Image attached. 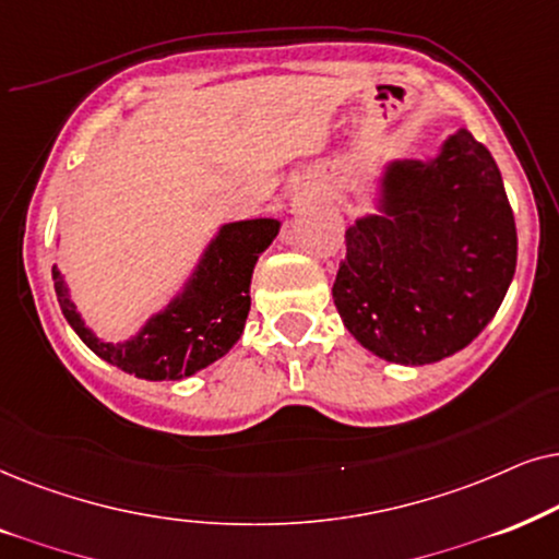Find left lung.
<instances>
[{"mask_svg":"<svg viewBox=\"0 0 559 559\" xmlns=\"http://www.w3.org/2000/svg\"><path fill=\"white\" fill-rule=\"evenodd\" d=\"M381 214L345 233L332 296L349 334L401 366L478 337L516 271V222L488 147L460 130L431 160H393Z\"/></svg>","mask_w":559,"mask_h":559,"instance_id":"obj_1","label":"left lung"}]
</instances>
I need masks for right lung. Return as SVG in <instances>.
<instances>
[{
    "instance_id": "obj_1",
    "label": "right lung",
    "mask_w": 559,
    "mask_h": 559,
    "mask_svg": "<svg viewBox=\"0 0 559 559\" xmlns=\"http://www.w3.org/2000/svg\"><path fill=\"white\" fill-rule=\"evenodd\" d=\"M281 222L245 219L219 229L197 271L160 314L147 319L138 337L122 345L96 340L81 322L76 304L58 267L53 265V286L63 317L84 345L145 381H181L214 360H219L240 340L250 311V278L260 252L278 235Z\"/></svg>"
}]
</instances>
